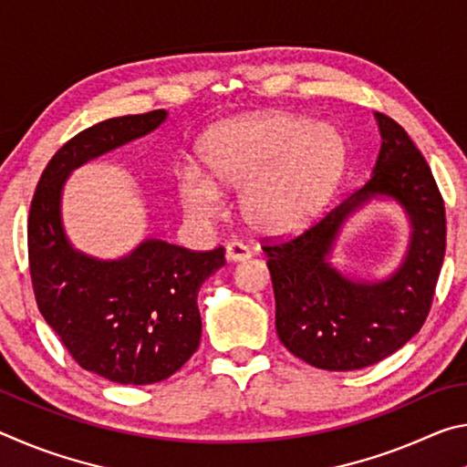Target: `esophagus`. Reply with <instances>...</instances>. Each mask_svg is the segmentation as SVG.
Returning a JSON list of instances; mask_svg holds the SVG:
<instances>
[{
  "mask_svg": "<svg viewBox=\"0 0 467 467\" xmlns=\"http://www.w3.org/2000/svg\"><path fill=\"white\" fill-rule=\"evenodd\" d=\"M251 257V251L244 247L243 243L239 241H231L226 244V259L228 262H247V259Z\"/></svg>",
  "mask_w": 467,
  "mask_h": 467,
  "instance_id": "34e87169",
  "label": "esophagus"
}]
</instances>
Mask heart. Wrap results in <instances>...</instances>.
I'll return each instance as SVG.
<instances>
[{
    "instance_id": "heart-1",
    "label": "heart",
    "mask_w": 467,
    "mask_h": 467,
    "mask_svg": "<svg viewBox=\"0 0 467 467\" xmlns=\"http://www.w3.org/2000/svg\"><path fill=\"white\" fill-rule=\"evenodd\" d=\"M200 170L179 175V195L189 214L212 220L223 193L241 192L247 224L264 234L303 228L336 193L346 172L348 144L334 123L306 117L259 113L226 121L197 144Z\"/></svg>"
}]
</instances>
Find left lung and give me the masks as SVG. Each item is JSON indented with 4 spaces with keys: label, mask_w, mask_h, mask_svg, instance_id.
<instances>
[{
    "label": "left lung",
    "mask_w": 467,
    "mask_h": 467,
    "mask_svg": "<svg viewBox=\"0 0 467 467\" xmlns=\"http://www.w3.org/2000/svg\"><path fill=\"white\" fill-rule=\"evenodd\" d=\"M375 119L381 150L367 183L303 234L264 247L280 342L326 370L370 367L418 334L445 257V203L429 164L401 125ZM370 199H393L410 223L407 255L381 281L352 279L328 262L345 220Z\"/></svg>",
    "instance_id": "1"
}]
</instances>
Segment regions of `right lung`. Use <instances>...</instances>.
<instances>
[{"instance_id":"right-lung-1","label":"right lung","mask_w":467,"mask_h":467,"mask_svg":"<svg viewBox=\"0 0 467 467\" xmlns=\"http://www.w3.org/2000/svg\"><path fill=\"white\" fill-rule=\"evenodd\" d=\"M167 110L100 121L63 144L30 203L28 262L38 311L82 368L121 385L169 379L202 337L197 292L224 262V249L192 251L161 239L130 255L99 259L74 249L61 218L67 177L128 141L148 136Z\"/></svg>"}]
</instances>
